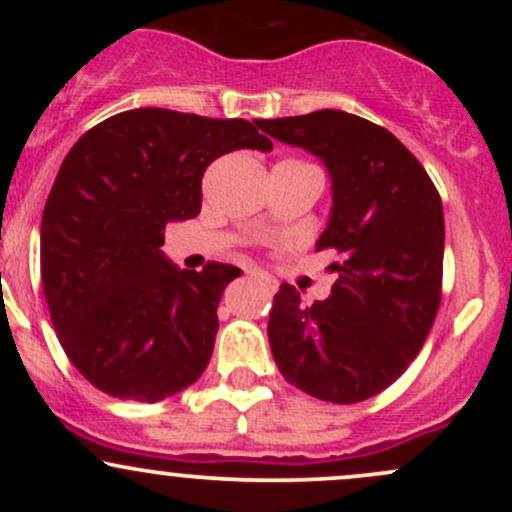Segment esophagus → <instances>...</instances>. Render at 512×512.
Listing matches in <instances>:
<instances>
[{
    "label": "esophagus",
    "mask_w": 512,
    "mask_h": 512,
    "mask_svg": "<svg viewBox=\"0 0 512 512\" xmlns=\"http://www.w3.org/2000/svg\"><path fill=\"white\" fill-rule=\"evenodd\" d=\"M250 276V279H255V281H260L262 286H267L269 291H274L276 289V284H274V279L272 276H267V274H262V272H257V269H248V272H245Z\"/></svg>",
    "instance_id": "1"
}]
</instances>
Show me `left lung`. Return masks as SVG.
Here are the masks:
<instances>
[{
	"label": "left lung",
	"instance_id": "8db88e82",
	"mask_svg": "<svg viewBox=\"0 0 512 512\" xmlns=\"http://www.w3.org/2000/svg\"><path fill=\"white\" fill-rule=\"evenodd\" d=\"M255 125L325 163L332 211L315 250L342 255L325 301L303 305L281 284L267 325L272 356L298 390L334 404L363 402L407 370L436 320L443 202L407 146L363 117L317 110Z\"/></svg>",
	"mask_w": 512,
	"mask_h": 512
}]
</instances>
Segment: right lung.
Segmentation results:
<instances>
[{"label": "right lung", "instance_id": "add662e5", "mask_svg": "<svg viewBox=\"0 0 512 512\" xmlns=\"http://www.w3.org/2000/svg\"><path fill=\"white\" fill-rule=\"evenodd\" d=\"M238 149L272 142L238 117L137 108L64 156L43 211L40 274L64 354L105 395L161 402L207 368L216 310L240 269H180L161 245L168 223L202 209L209 163Z\"/></svg>", "mask_w": 512, "mask_h": 512}]
</instances>
